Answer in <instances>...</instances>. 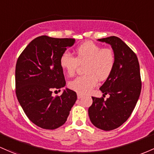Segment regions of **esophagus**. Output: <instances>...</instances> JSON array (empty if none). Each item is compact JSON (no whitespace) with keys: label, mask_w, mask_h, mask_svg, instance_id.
I'll list each match as a JSON object with an SVG mask.
<instances>
[{"label":"esophagus","mask_w":154,"mask_h":154,"mask_svg":"<svg viewBox=\"0 0 154 154\" xmlns=\"http://www.w3.org/2000/svg\"><path fill=\"white\" fill-rule=\"evenodd\" d=\"M82 97V94H77V98H78L79 99H81V98Z\"/></svg>","instance_id":"34e87169"}]
</instances>
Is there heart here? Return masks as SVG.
<instances>
[{
    "instance_id": "b5f03b06",
    "label": "heart",
    "mask_w": 154,
    "mask_h": 154,
    "mask_svg": "<svg viewBox=\"0 0 154 154\" xmlns=\"http://www.w3.org/2000/svg\"><path fill=\"white\" fill-rule=\"evenodd\" d=\"M76 56L64 52L60 58V66L69 77H73L79 65H84L85 74L69 81L71 90L85 94L97 85L98 80H107L116 65V56L111 47H102L93 42H86L77 47Z\"/></svg>"
}]
</instances>
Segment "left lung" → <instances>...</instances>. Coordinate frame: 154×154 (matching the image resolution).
Listing matches in <instances>:
<instances>
[{
  "mask_svg": "<svg viewBox=\"0 0 154 154\" xmlns=\"http://www.w3.org/2000/svg\"><path fill=\"white\" fill-rule=\"evenodd\" d=\"M99 41L109 44L116 56L112 74L100 90L103 96H93V104L88 115L93 124L99 129L110 131L121 126L127 121L134 110L142 88L140 64L134 51L117 36L99 38Z\"/></svg>",
  "mask_w": 154,
  "mask_h": 154,
  "instance_id": "8db88e82",
  "label": "left lung"
}]
</instances>
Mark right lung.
Returning <instances> with one entry per match:
<instances>
[{
  "instance_id": "right-lung-1",
  "label": "right lung",
  "mask_w": 154,
  "mask_h": 154,
  "mask_svg": "<svg viewBox=\"0 0 154 154\" xmlns=\"http://www.w3.org/2000/svg\"><path fill=\"white\" fill-rule=\"evenodd\" d=\"M74 38L36 37L20 54L15 69V93L32 123L45 129H55L66 121L77 100V94L67 88L61 96L52 91L66 85L60 55Z\"/></svg>"
}]
</instances>
